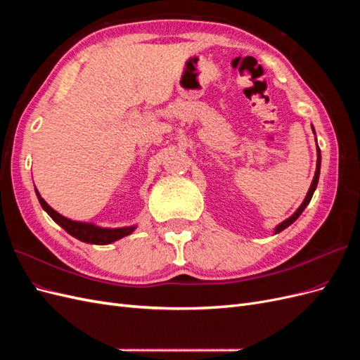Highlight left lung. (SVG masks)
<instances>
[{
  "mask_svg": "<svg viewBox=\"0 0 360 360\" xmlns=\"http://www.w3.org/2000/svg\"><path fill=\"white\" fill-rule=\"evenodd\" d=\"M312 130H314V127H312ZM317 153H319V155H317V156H319V159H317V169H315V176H314V180H312L311 188H309V191H308V193H307V198H304V201L302 202V205L299 207L296 213H294L291 217H288L287 221H284V222L279 224V225L276 226V234H278V233H281L282 230H285L287 226H290L294 221H296L297 217L302 214V212L304 210V207H307V205L309 204V201H311V198H312V195H314V191H315V188H317L319 177H320V165H321V151H320V148L317 150Z\"/></svg>",
  "mask_w": 360,
  "mask_h": 360,
  "instance_id": "left-lung-1",
  "label": "left lung"
}]
</instances>
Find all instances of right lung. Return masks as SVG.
Listing matches in <instances>:
<instances>
[{
    "label": "right lung",
    "instance_id": "right-lung-1",
    "mask_svg": "<svg viewBox=\"0 0 360 360\" xmlns=\"http://www.w3.org/2000/svg\"><path fill=\"white\" fill-rule=\"evenodd\" d=\"M36 193H37V198H39L41 207L46 210V213L52 217V219L56 221L60 226H63L70 236L76 237L81 242L93 243V245H108V243H112V242L118 240V238L130 234L135 230V226L114 228V230H111V228H99V226H94L91 224L70 221V219H68V217H64L53 209H51V207L46 204V201L40 197L37 191H36Z\"/></svg>",
    "mask_w": 360,
    "mask_h": 360
}]
</instances>
